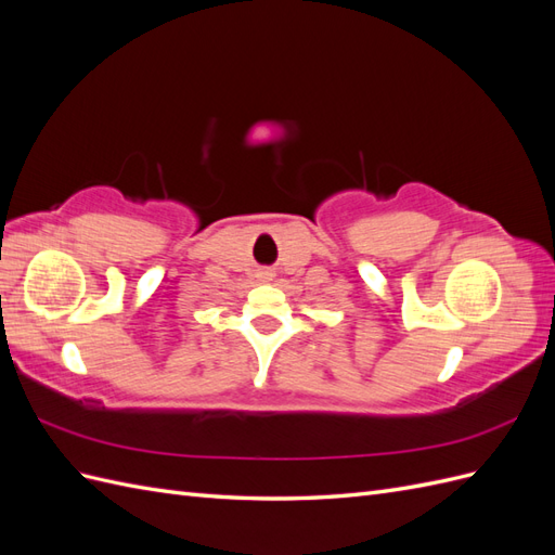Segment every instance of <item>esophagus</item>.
I'll list each match as a JSON object with an SVG mask.
<instances>
[{
    "label": "esophagus",
    "mask_w": 555,
    "mask_h": 555,
    "mask_svg": "<svg viewBox=\"0 0 555 555\" xmlns=\"http://www.w3.org/2000/svg\"><path fill=\"white\" fill-rule=\"evenodd\" d=\"M263 275H266V278H268V275H271V273H268V271H263Z\"/></svg>",
    "instance_id": "1"
}]
</instances>
